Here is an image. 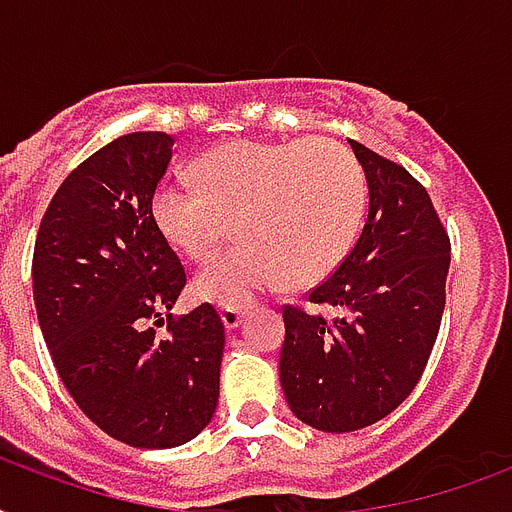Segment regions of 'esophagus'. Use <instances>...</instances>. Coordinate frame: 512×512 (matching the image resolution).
Wrapping results in <instances>:
<instances>
[{
    "label": "esophagus",
    "instance_id": "esophagus-1",
    "mask_svg": "<svg viewBox=\"0 0 512 512\" xmlns=\"http://www.w3.org/2000/svg\"><path fill=\"white\" fill-rule=\"evenodd\" d=\"M220 319H223V327L228 329V332H233V329L241 327L244 311H241V308H223V311H220Z\"/></svg>",
    "mask_w": 512,
    "mask_h": 512
}]
</instances>
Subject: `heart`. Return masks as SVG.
Segmentation results:
<instances>
[{"instance_id":"b5f03b06","label":"heart","mask_w":512,"mask_h":512,"mask_svg":"<svg viewBox=\"0 0 512 512\" xmlns=\"http://www.w3.org/2000/svg\"><path fill=\"white\" fill-rule=\"evenodd\" d=\"M201 185H156L151 217L172 247L201 263L231 236L244 244L193 279L201 303L236 308L287 281L311 287L348 255L366 212V175L337 140H239L204 156Z\"/></svg>"}]
</instances>
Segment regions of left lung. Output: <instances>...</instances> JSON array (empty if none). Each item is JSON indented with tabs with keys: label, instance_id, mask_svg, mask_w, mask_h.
<instances>
[{
	"label": "left lung",
	"instance_id": "obj_1",
	"mask_svg": "<svg viewBox=\"0 0 512 512\" xmlns=\"http://www.w3.org/2000/svg\"><path fill=\"white\" fill-rule=\"evenodd\" d=\"M369 185L364 231L308 300L340 316L284 308L279 377L297 420L350 433L388 417L425 372L441 327L449 236L428 191L401 164L350 140Z\"/></svg>",
	"mask_w": 512,
	"mask_h": 512
}]
</instances>
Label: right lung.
<instances>
[{
    "instance_id": "right-lung-1",
    "label": "right lung",
    "mask_w": 512,
    "mask_h": 512,
    "mask_svg": "<svg viewBox=\"0 0 512 512\" xmlns=\"http://www.w3.org/2000/svg\"><path fill=\"white\" fill-rule=\"evenodd\" d=\"M175 138L132 132L60 183L34 244V303L60 380L100 430L172 449L207 428L220 396L225 329L209 303L172 319L185 271L151 196ZM168 316L171 335L155 327Z\"/></svg>"
}]
</instances>
